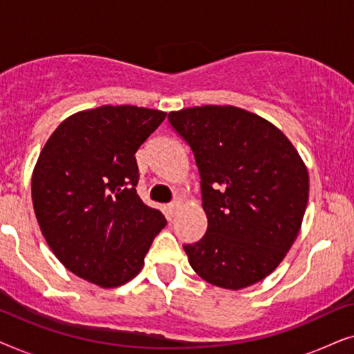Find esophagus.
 <instances>
[{"mask_svg":"<svg viewBox=\"0 0 354 354\" xmlns=\"http://www.w3.org/2000/svg\"><path fill=\"white\" fill-rule=\"evenodd\" d=\"M178 207H180V201H172V203H169V205H167V214H169V216H174V214H176V212L178 211Z\"/></svg>","mask_w":354,"mask_h":354,"instance_id":"1","label":"esophagus"}]
</instances>
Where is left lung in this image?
<instances>
[{"mask_svg": "<svg viewBox=\"0 0 354 354\" xmlns=\"http://www.w3.org/2000/svg\"><path fill=\"white\" fill-rule=\"evenodd\" d=\"M169 124L195 156L206 234L183 245L206 282L240 290L272 272L297 239L309 177L290 140L234 106L172 111Z\"/></svg>", "mask_w": 354, "mask_h": 354, "instance_id": "8db88e82", "label": "left lung"}]
</instances>
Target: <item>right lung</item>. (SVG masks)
Returning <instances> with one entry per match:
<instances>
[{"mask_svg": "<svg viewBox=\"0 0 354 354\" xmlns=\"http://www.w3.org/2000/svg\"><path fill=\"white\" fill-rule=\"evenodd\" d=\"M166 113L101 106L61 122L32 176L41 234L71 272L100 287H119L145 264L162 212L137 195L135 153Z\"/></svg>", "mask_w": 354, "mask_h": 354, "instance_id": "obj_1", "label": "right lung"}]
</instances>
